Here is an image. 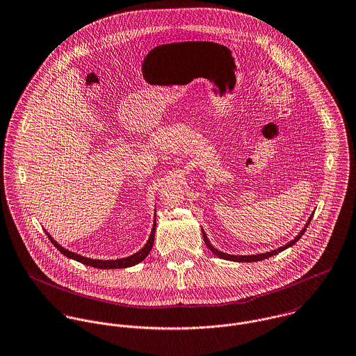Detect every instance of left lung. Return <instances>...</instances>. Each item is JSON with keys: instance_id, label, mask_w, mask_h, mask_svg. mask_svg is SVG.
I'll return each instance as SVG.
<instances>
[{"instance_id": "obj_1", "label": "left lung", "mask_w": 356, "mask_h": 356, "mask_svg": "<svg viewBox=\"0 0 356 356\" xmlns=\"http://www.w3.org/2000/svg\"><path fill=\"white\" fill-rule=\"evenodd\" d=\"M312 218H313V215L310 216V219H309V222H307V225L303 227V229L292 239L291 242H289L287 245H284V246H282V248H279V249H276V250H272V252H268V253H262V254H256V256H231V254H227V253H223V252H219L218 249H215L211 243H209V241H208V238H207V235L202 232V236H204V242H205V245L209 248V250L211 252H213L218 257H220V259H229V261H238V262H254V261H261V259H268V257H272V256H275V254H277V253H280V252H283V250H286V249H289L290 246L292 245H295L299 239H300V236L305 234V231H306V228L309 226V223H310V220H312Z\"/></svg>"}]
</instances>
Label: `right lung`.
Masks as SVG:
<instances>
[{
	"label": "right lung",
	"instance_id": "obj_1",
	"mask_svg": "<svg viewBox=\"0 0 356 356\" xmlns=\"http://www.w3.org/2000/svg\"><path fill=\"white\" fill-rule=\"evenodd\" d=\"M155 226H156V225H154V228H152V231H151V235H149L148 242L145 243V246H144L140 252H137L136 254H133V256H130V257H127V259H104V261H103V259H87V257H83V256H80V254L72 253V252L64 249L63 246H60V245L49 235V232H46V234H47L49 239L51 241V243H53L64 256H66L67 259H76V261H79V262H81V264H84V265H90V266L99 268V269H117V268H128V266H133V265L141 262L143 259L148 256V253L151 252V249H152V246H154V238H155V229H156Z\"/></svg>",
	"mask_w": 356,
	"mask_h": 356
}]
</instances>
